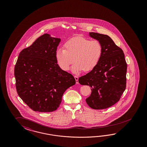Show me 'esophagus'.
<instances>
[{"mask_svg":"<svg viewBox=\"0 0 147 147\" xmlns=\"http://www.w3.org/2000/svg\"><path fill=\"white\" fill-rule=\"evenodd\" d=\"M74 78L76 79V84H79V81H78V79H79V77L78 76H74Z\"/></svg>","mask_w":147,"mask_h":147,"instance_id":"esophagus-1","label":"esophagus"}]
</instances>
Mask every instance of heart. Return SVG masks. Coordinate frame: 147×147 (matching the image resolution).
Returning a JSON list of instances; mask_svg holds the SVG:
<instances>
[{"instance_id": "b5f03b06", "label": "heart", "mask_w": 147, "mask_h": 147, "mask_svg": "<svg viewBox=\"0 0 147 147\" xmlns=\"http://www.w3.org/2000/svg\"><path fill=\"white\" fill-rule=\"evenodd\" d=\"M63 47L65 49L59 48L55 52L57 62L63 71L68 70L75 61L73 71H90L96 67L102 56L103 47L100 41L81 36L67 40Z\"/></svg>"}]
</instances>
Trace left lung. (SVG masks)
I'll return each instance as SVG.
<instances>
[{"instance_id":"left-lung-1","label":"left lung","mask_w":147,"mask_h":147,"mask_svg":"<svg viewBox=\"0 0 147 147\" xmlns=\"http://www.w3.org/2000/svg\"><path fill=\"white\" fill-rule=\"evenodd\" d=\"M89 36L102 43V56L96 67L78 81L91 87L92 93L86 99L89 107L106 109L120 100L125 89L127 65L122 49L109 36L95 32H89Z\"/></svg>"}]
</instances>
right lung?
<instances>
[{
  "label": "right lung",
  "mask_w": 147,
  "mask_h": 147,
  "mask_svg": "<svg viewBox=\"0 0 147 147\" xmlns=\"http://www.w3.org/2000/svg\"><path fill=\"white\" fill-rule=\"evenodd\" d=\"M60 40L46 33L19 55L14 67L17 92L34 111H56L65 90L76 84L74 76L57 62L55 52Z\"/></svg>",
  "instance_id": "1"
}]
</instances>
